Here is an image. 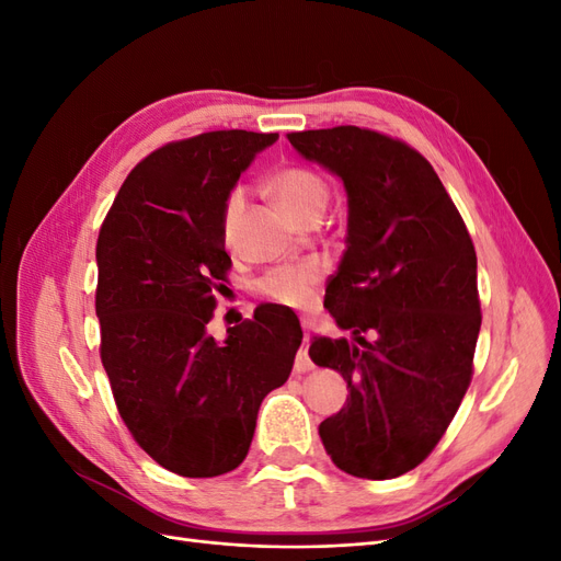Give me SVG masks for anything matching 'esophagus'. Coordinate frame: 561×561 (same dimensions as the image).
Listing matches in <instances>:
<instances>
[{
  "label": "esophagus",
  "mask_w": 561,
  "mask_h": 561,
  "mask_svg": "<svg viewBox=\"0 0 561 561\" xmlns=\"http://www.w3.org/2000/svg\"><path fill=\"white\" fill-rule=\"evenodd\" d=\"M301 328H304V344H301V348L297 353V360H295V371H297V375H304V371L313 369V363L309 358V332H307L309 322L301 320Z\"/></svg>",
  "instance_id": "esophagus-1"
}]
</instances>
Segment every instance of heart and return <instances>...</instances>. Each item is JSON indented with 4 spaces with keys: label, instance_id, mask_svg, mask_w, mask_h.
Masks as SVG:
<instances>
[{
    "label": "heart",
    "instance_id": "1",
    "mask_svg": "<svg viewBox=\"0 0 561 561\" xmlns=\"http://www.w3.org/2000/svg\"><path fill=\"white\" fill-rule=\"evenodd\" d=\"M274 192L278 201L287 208V213L295 215L299 222L307 215L316 210H325L328 201H330V186L325 178H320L311 168L304 165H293L280 171L274 180ZM245 186H233L225 201V210H222V233L225 241L231 243L236 239V231H239L241 217L245 210ZM322 278V264L316 260L309 262H299V264H287L278 266L260 280L257 290L276 304H283V307H293V309H304L309 307V301L313 297V287Z\"/></svg>",
    "mask_w": 561,
    "mask_h": 561
}]
</instances>
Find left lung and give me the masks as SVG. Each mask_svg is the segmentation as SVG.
I'll list each match as a JSON object with an SVG mask.
<instances>
[{"mask_svg": "<svg viewBox=\"0 0 561 561\" xmlns=\"http://www.w3.org/2000/svg\"><path fill=\"white\" fill-rule=\"evenodd\" d=\"M287 140L348 196L346 252L325 307L355 342L313 336L309 348L344 377L348 398L318 433L344 472L398 478L435 449L470 386L478 254L445 184L410 145L358 126Z\"/></svg>", "mask_w": 561, "mask_h": 561, "instance_id": "obj_1", "label": "left lung"}]
</instances>
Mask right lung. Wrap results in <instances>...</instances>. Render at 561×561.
<instances>
[{
    "mask_svg": "<svg viewBox=\"0 0 561 561\" xmlns=\"http://www.w3.org/2000/svg\"><path fill=\"white\" fill-rule=\"evenodd\" d=\"M278 133L213 130L159 147L128 173L100 227V358L116 410L159 466L215 478L243 463L260 404L290 377L299 320L276 304L208 334L227 280L222 210Z\"/></svg>",
    "mask_w": 561,
    "mask_h": 561,
    "instance_id": "right-lung-1",
    "label": "right lung"
}]
</instances>
